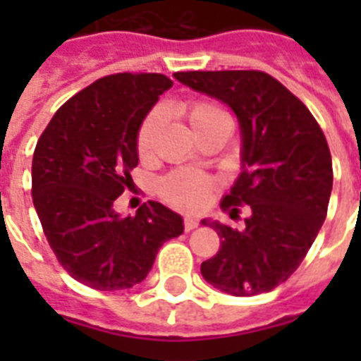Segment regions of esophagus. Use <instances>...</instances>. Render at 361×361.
Segmentation results:
<instances>
[{
    "mask_svg": "<svg viewBox=\"0 0 361 361\" xmlns=\"http://www.w3.org/2000/svg\"><path fill=\"white\" fill-rule=\"evenodd\" d=\"M197 226H198V219H195V217H185V221H183V228H185V232L195 231Z\"/></svg>",
    "mask_w": 361,
    "mask_h": 361,
    "instance_id": "obj_1",
    "label": "esophagus"
}]
</instances>
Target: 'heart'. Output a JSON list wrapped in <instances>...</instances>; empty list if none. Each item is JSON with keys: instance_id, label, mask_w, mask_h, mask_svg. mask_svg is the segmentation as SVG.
Segmentation results:
<instances>
[{"instance_id": "obj_1", "label": "heart", "mask_w": 361, "mask_h": 361, "mask_svg": "<svg viewBox=\"0 0 361 361\" xmlns=\"http://www.w3.org/2000/svg\"><path fill=\"white\" fill-rule=\"evenodd\" d=\"M183 114L189 120L197 136L212 127H217V125H231V118L225 110L208 99L187 101L183 104ZM161 121H163V112L159 109H153L152 112L144 116V120L138 125L135 147L140 157H147L152 152L153 136L157 133ZM157 191L164 202L170 204L172 208L195 214V212L206 208V204L209 202V198L215 191V180L204 172L180 169L161 178Z\"/></svg>"}]
</instances>
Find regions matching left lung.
Segmentation results:
<instances>
[{"mask_svg":"<svg viewBox=\"0 0 361 361\" xmlns=\"http://www.w3.org/2000/svg\"><path fill=\"white\" fill-rule=\"evenodd\" d=\"M176 78L221 99L241 127L243 172L223 198L232 219L247 206L241 231L208 223L217 255L200 266L204 279L232 296L274 290L302 264L328 214L334 169L326 136L309 109L264 71H187Z\"/></svg>","mask_w":361,"mask_h":361,"instance_id":"8db88e82","label":"left lung"}]
</instances>
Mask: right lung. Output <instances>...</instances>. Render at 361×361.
<instances>
[{"label":"right lung","mask_w":361,"mask_h":361,"mask_svg":"<svg viewBox=\"0 0 361 361\" xmlns=\"http://www.w3.org/2000/svg\"><path fill=\"white\" fill-rule=\"evenodd\" d=\"M172 80L157 73H116L63 103L37 140L31 195L58 262L95 290H121L146 279L157 251L183 232L163 204L135 217L114 212L138 164L136 129Z\"/></svg>","instance_id":"obj_1"}]
</instances>
